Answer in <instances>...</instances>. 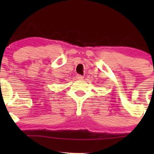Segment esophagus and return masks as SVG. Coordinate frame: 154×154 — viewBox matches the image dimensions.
<instances>
[{"label": "esophagus", "mask_w": 154, "mask_h": 154, "mask_svg": "<svg viewBox=\"0 0 154 154\" xmlns=\"http://www.w3.org/2000/svg\"><path fill=\"white\" fill-rule=\"evenodd\" d=\"M76 77H77V79H78V80H83V78H84V77L82 75H80V74H77V76H76Z\"/></svg>", "instance_id": "1"}]
</instances>
